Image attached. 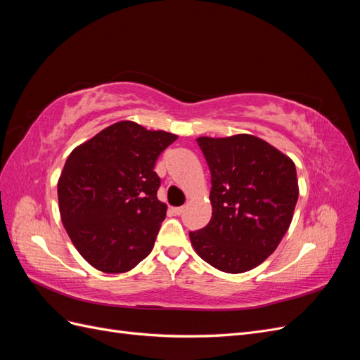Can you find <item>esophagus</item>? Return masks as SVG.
<instances>
[{"label":"esophagus","mask_w":360,"mask_h":360,"mask_svg":"<svg viewBox=\"0 0 360 360\" xmlns=\"http://www.w3.org/2000/svg\"><path fill=\"white\" fill-rule=\"evenodd\" d=\"M183 210H184V207H174V209H172V213L174 214H181L183 213Z\"/></svg>","instance_id":"1"}]
</instances>
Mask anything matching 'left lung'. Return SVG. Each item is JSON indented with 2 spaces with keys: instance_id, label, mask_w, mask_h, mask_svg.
I'll list each match as a JSON object with an SVG mask.
<instances>
[{
  "instance_id": "8db88e82",
  "label": "left lung",
  "mask_w": 360,
  "mask_h": 360,
  "mask_svg": "<svg viewBox=\"0 0 360 360\" xmlns=\"http://www.w3.org/2000/svg\"><path fill=\"white\" fill-rule=\"evenodd\" d=\"M212 174V219L191 231L197 254L226 274H243L274 254L299 198L294 162L254 135L201 136Z\"/></svg>"
}]
</instances>
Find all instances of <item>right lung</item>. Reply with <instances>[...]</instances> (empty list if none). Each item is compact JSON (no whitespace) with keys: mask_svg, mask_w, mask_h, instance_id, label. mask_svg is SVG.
Wrapping results in <instances>:
<instances>
[{"mask_svg":"<svg viewBox=\"0 0 360 360\" xmlns=\"http://www.w3.org/2000/svg\"><path fill=\"white\" fill-rule=\"evenodd\" d=\"M176 139L118 122L69 155L58 180L60 214L72 243L94 269L124 274L151 252L167 216L153 169Z\"/></svg>","mask_w":360,"mask_h":360,"instance_id":"add662e5","label":"right lung"}]
</instances>
